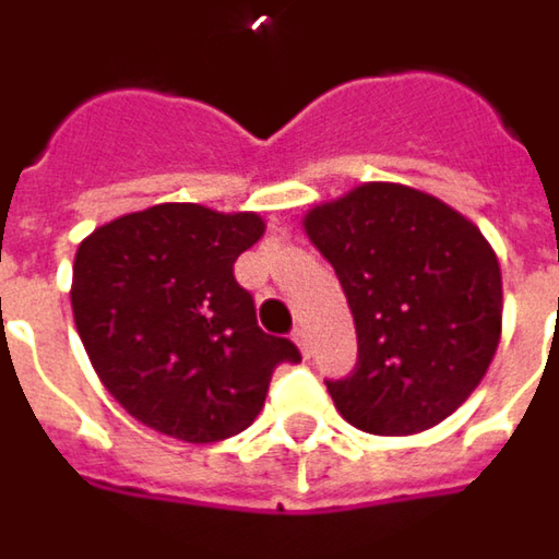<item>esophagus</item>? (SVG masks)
I'll return each mask as SVG.
<instances>
[{
    "label": "esophagus",
    "instance_id": "esophagus-1",
    "mask_svg": "<svg viewBox=\"0 0 559 559\" xmlns=\"http://www.w3.org/2000/svg\"><path fill=\"white\" fill-rule=\"evenodd\" d=\"M293 342L299 345V350H302V357H308V354H311V347H308L306 326H296V330H293Z\"/></svg>",
    "mask_w": 559,
    "mask_h": 559
}]
</instances>
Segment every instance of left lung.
I'll return each instance as SVG.
<instances>
[{"label": "left lung", "mask_w": 559, "mask_h": 559, "mask_svg": "<svg viewBox=\"0 0 559 559\" xmlns=\"http://www.w3.org/2000/svg\"><path fill=\"white\" fill-rule=\"evenodd\" d=\"M342 281L357 366L326 381L350 427L412 436L481 384L502 333V272L481 229L415 187L369 181L306 214Z\"/></svg>", "instance_id": "1"}]
</instances>
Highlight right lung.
<instances>
[{
    "mask_svg": "<svg viewBox=\"0 0 559 559\" xmlns=\"http://www.w3.org/2000/svg\"><path fill=\"white\" fill-rule=\"evenodd\" d=\"M253 212L163 202L93 229L78 245L72 314L105 390L135 420L181 442L229 439L253 424L290 338L257 326L233 275L263 236Z\"/></svg>",
    "mask_w": 559,
    "mask_h": 559,
    "instance_id": "add662e5",
    "label": "right lung"
}]
</instances>
